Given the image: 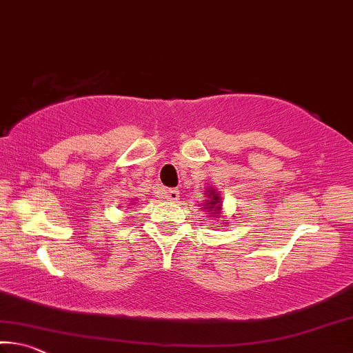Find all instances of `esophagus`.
<instances>
[{"label": "esophagus", "mask_w": 353, "mask_h": 353, "mask_svg": "<svg viewBox=\"0 0 353 353\" xmlns=\"http://www.w3.org/2000/svg\"><path fill=\"white\" fill-rule=\"evenodd\" d=\"M166 199L168 201H177L179 199V190L177 188L166 190Z\"/></svg>", "instance_id": "obj_1"}]
</instances>
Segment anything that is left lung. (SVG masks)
Wrapping results in <instances>:
<instances>
[{"instance_id": "8db88e82", "label": "left lung", "mask_w": 353, "mask_h": 353, "mask_svg": "<svg viewBox=\"0 0 353 353\" xmlns=\"http://www.w3.org/2000/svg\"><path fill=\"white\" fill-rule=\"evenodd\" d=\"M209 198H210V201L207 204H209V207H207V209H209V212L210 210H220L221 209V205H220V196H218V194L215 193V190H209ZM212 214H215V212H212Z\"/></svg>"}]
</instances>
